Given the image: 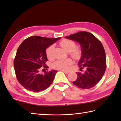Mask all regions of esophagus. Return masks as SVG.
I'll use <instances>...</instances> for the list:
<instances>
[{"mask_svg":"<svg viewBox=\"0 0 121 121\" xmlns=\"http://www.w3.org/2000/svg\"><path fill=\"white\" fill-rule=\"evenodd\" d=\"M62 71V72H63L64 73H66V74H67V73H69V71H65V70H61Z\"/></svg>","mask_w":121,"mask_h":121,"instance_id":"34e87169","label":"esophagus"}]
</instances>
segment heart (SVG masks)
Segmentation results:
<instances>
[{
	"label": "heart",
	"mask_w": 121,
	"mask_h": 121,
	"mask_svg": "<svg viewBox=\"0 0 121 121\" xmlns=\"http://www.w3.org/2000/svg\"><path fill=\"white\" fill-rule=\"evenodd\" d=\"M60 46L69 52L70 56L75 60H79L82 57L83 50L81 48L76 46V43L72 40L63 39L59 42ZM54 45H51L46 50V56L49 60H51L54 57ZM73 64V61L70 59L58 60L54 62L52 67L54 69H61L63 70H68Z\"/></svg>",
	"instance_id": "obj_1"
}]
</instances>
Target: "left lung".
I'll return each instance as SVG.
<instances>
[{"label":"left lung","instance_id":"left-lung-1","mask_svg":"<svg viewBox=\"0 0 121 121\" xmlns=\"http://www.w3.org/2000/svg\"><path fill=\"white\" fill-rule=\"evenodd\" d=\"M65 38L78 42L83 50V55L78 65L80 70L73 84L82 89H89L101 80L106 69V56L101 42L93 34L79 31Z\"/></svg>","mask_w":121,"mask_h":121}]
</instances>
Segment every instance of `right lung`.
<instances>
[{
    "mask_svg": "<svg viewBox=\"0 0 121 121\" xmlns=\"http://www.w3.org/2000/svg\"><path fill=\"white\" fill-rule=\"evenodd\" d=\"M60 39L31 36L19 46L14 60V68L16 78L26 89L39 92L52 83L56 70L45 71L44 74L39 71L41 67H46V48Z\"/></svg>",
    "mask_w": 121,
    "mask_h": 121,
    "instance_id": "add662e5",
    "label": "right lung"
}]
</instances>
